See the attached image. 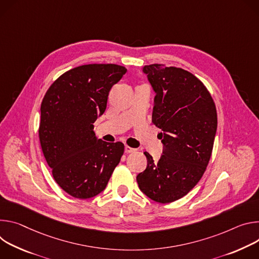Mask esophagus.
Instances as JSON below:
<instances>
[{"mask_svg":"<svg viewBox=\"0 0 259 259\" xmlns=\"http://www.w3.org/2000/svg\"><path fill=\"white\" fill-rule=\"evenodd\" d=\"M124 150H125V153H133V152H135V151H136V149H135V148H132V147L127 146V145L124 147Z\"/></svg>","mask_w":259,"mask_h":259,"instance_id":"34e87169","label":"esophagus"}]
</instances>
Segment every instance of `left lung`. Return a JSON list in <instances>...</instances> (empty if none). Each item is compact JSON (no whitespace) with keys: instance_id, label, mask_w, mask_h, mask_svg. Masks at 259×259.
I'll use <instances>...</instances> for the list:
<instances>
[{"instance_id":"obj_1","label":"left lung","mask_w":259,"mask_h":259,"mask_svg":"<svg viewBox=\"0 0 259 259\" xmlns=\"http://www.w3.org/2000/svg\"><path fill=\"white\" fill-rule=\"evenodd\" d=\"M155 92L152 122L160 128L163 151L137 176L139 188L167 204L186 195L203 177L217 130V111L204 83L181 68L152 64L143 68Z\"/></svg>"}]
</instances>
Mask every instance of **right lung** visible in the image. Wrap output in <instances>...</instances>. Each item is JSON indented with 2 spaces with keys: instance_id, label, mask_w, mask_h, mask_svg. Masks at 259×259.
<instances>
[{
  "instance_id": "obj_1",
  "label": "right lung",
  "mask_w": 259,
  "mask_h": 259,
  "mask_svg": "<svg viewBox=\"0 0 259 259\" xmlns=\"http://www.w3.org/2000/svg\"><path fill=\"white\" fill-rule=\"evenodd\" d=\"M126 73L115 64H91L57 78L41 104L39 139L55 182L73 197L102 192L124 152L121 142L97 139L94 123L109 92Z\"/></svg>"
}]
</instances>
